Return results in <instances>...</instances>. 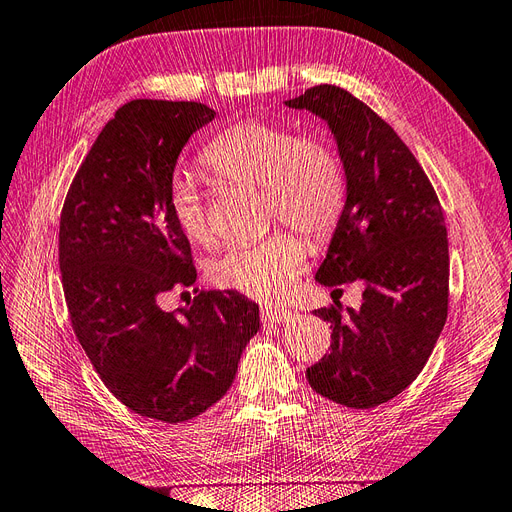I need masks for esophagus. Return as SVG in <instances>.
Here are the masks:
<instances>
[{
  "label": "esophagus",
  "instance_id": "obj_1",
  "mask_svg": "<svg viewBox=\"0 0 512 512\" xmlns=\"http://www.w3.org/2000/svg\"><path fill=\"white\" fill-rule=\"evenodd\" d=\"M262 320L265 322H275V324H286L290 320H294V316H297V312H292V309L288 307H280V305H269L262 309Z\"/></svg>",
  "mask_w": 512,
  "mask_h": 512
}]
</instances>
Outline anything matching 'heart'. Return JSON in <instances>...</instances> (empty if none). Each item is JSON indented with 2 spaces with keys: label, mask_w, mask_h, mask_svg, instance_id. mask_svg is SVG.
I'll use <instances>...</instances> for the list:
<instances>
[{
  "label": "heart",
  "mask_w": 512,
  "mask_h": 512,
  "mask_svg": "<svg viewBox=\"0 0 512 512\" xmlns=\"http://www.w3.org/2000/svg\"><path fill=\"white\" fill-rule=\"evenodd\" d=\"M200 162L218 181L262 188L269 218H282L312 239L331 235L346 203V175L333 149L280 123H235L213 138ZM168 209L185 239L209 241L205 198L192 179H173ZM305 258V241L280 230L258 243L228 247L209 262L207 275L222 288L269 301L292 286Z\"/></svg>",
  "instance_id": "obj_1"
}]
</instances>
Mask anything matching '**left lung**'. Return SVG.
I'll return each instance as SVG.
<instances>
[{
  "mask_svg": "<svg viewBox=\"0 0 512 512\" xmlns=\"http://www.w3.org/2000/svg\"><path fill=\"white\" fill-rule=\"evenodd\" d=\"M284 104L327 121L346 175V203L316 282L363 284L359 309H314L333 333L307 380L335 404L367 410L416 380L444 329V213L406 143L346 89L318 85Z\"/></svg>",
  "mask_w": 512,
  "mask_h": 512,
  "instance_id": "1",
  "label": "left lung"
}]
</instances>
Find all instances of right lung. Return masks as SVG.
Returning <instances> with one entry per match:
<instances>
[{"label": "right lung", "instance_id": "right-lung-1", "mask_svg": "<svg viewBox=\"0 0 512 512\" xmlns=\"http://www.w3.org/2000/svg\"><path fill=\"white\" fill-rule=\"evenodd\" d=\"M213 117L200 102L123 104L89 149L59 222L76 337L106 389L162 423L220 401L260 329L258 305L237 290L200 292L179 314L160 307L164 292L196 282L168 188L181 149Z\"/></svg>", "mask_w": 512, "mask_h": 512}]
</instances>
